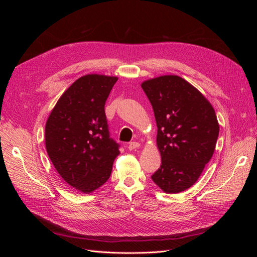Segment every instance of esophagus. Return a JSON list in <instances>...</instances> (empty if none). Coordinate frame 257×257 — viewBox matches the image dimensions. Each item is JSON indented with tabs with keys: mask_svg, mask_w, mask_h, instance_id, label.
<instances>
[{
	"mask_svg": "<svg viewBox=\"0 0 257 257\" xmlns=\"http://www.w3.org/2000/svg\"><path fill=\"white\" fill-rule=\"evenodd\" d=\"M141 146L139 145V143H137V142H133V143H130L128 144V146H127V148H128V150H135V149H137V148Z\"/></svg>",
	"mask_w": 257,
	"mask_h": 257,
	"instance_id": "34e87169",
	"label": "esophagus"
}]
</instances>
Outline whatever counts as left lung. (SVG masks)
Listing matches in <instances>:
<instances>
[{
	"label": "left lung",
	"instance_id": "left-lung-1",
	"mask_svg": "<svg viewBox=\"0 0 257 257\" xmlns=\"http://www.w3.org/2000/svg\"><path fill=\"white\" fill-rule=\"evenodd\" d=\"M153 108L161 167L151 179L165 193H179L197 181L212 158L219 123L211 104L179 76L143 82Z\"/></svg>",
	"mask_w": 257,
	"mask_h": 257
}]
</instances>
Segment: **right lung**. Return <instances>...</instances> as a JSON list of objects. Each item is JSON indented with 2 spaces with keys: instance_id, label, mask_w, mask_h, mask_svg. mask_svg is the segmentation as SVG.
Segmentation results:
<instances>
[{
  "instance_id": "obj_1",
  "label": "right lung",
  "mask_w": 257,
  "mask_h": 257,
  "mask_svg": "<svg viewBox=\"0 0 257 257\" xmlns=\"http://www.w3.org/2000/svg\"><path fill=\"white\" fill-rule=\"evenodd\" d=\"M116 77L85 75L60 97L46 123V149L73 188L91 193L110 177L120 145L110 137L105 103Z\"/></svg>"
}]
</instances>
